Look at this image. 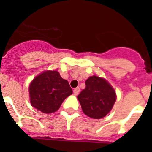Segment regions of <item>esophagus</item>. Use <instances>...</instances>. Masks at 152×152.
Returning a JSON list of instances; mask_svg holds the SVG:
<instances>
[{
    "instance_id": "esophagus-1",
    "label": "esophagus",
    "mask_w": 152,
    "mask_h": 152,
    "mask_svg": "<svg viewBox=\"0 0 152 152\" xmlns=\"http://www.w3.org/2000/svg\"><path fill=\"white\" fill-rule=\"evenodd\" d=\"M73 92H74V94H75V96H77V95L79 94V92H80V88H75V89H74Z\"/></svg>"
}]
</instances>
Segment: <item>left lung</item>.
<instances>
[{
  "mask_svg": "<svg viewBox=\"0 0 152 152\" xmlns=\"http://www.w3.org/2000/svg\"><path fill=\"white\" fill-rule=\"evenodd\" d=\"M86 88L77 96L82 110L89 117L101 119L112 110L116 101V93L105 79L90 77Z\"/></svg>",
  "mask_w": 152,
  "mask_h": 152,
  "instance_id": "left-lung-1",
  "label": "left lung"
}]
</instances>
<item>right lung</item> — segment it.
I'll return each mask as SVG.
<instances>
[{"mask_svg": "<svg viewBox=\"0 0 152 152\" xmlns=\"http://www.w3.org/2000/svg\"><path fill=\"white\" fill-rule=\"evenodd\" d=\"M72 94L68 80L56 71H47L35 77L29 85L30 103L44 113L57 111L65 98Z\"/></svg>", "mask_w": 152, "mask_h": 152, "instance_id": "1", "label": "right lung"}]
</instances>
